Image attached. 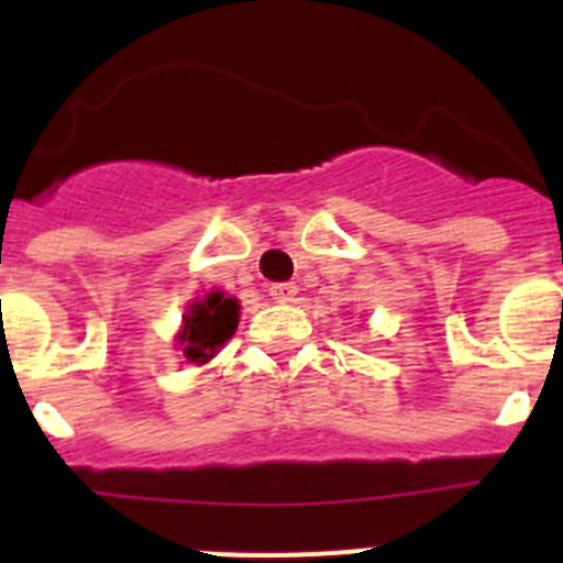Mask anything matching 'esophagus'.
<instances>
[{
    "instance_id": "34e87169",
    "label": "esophagus",
    "mask_w": 563,
    "mask_h": 563,
    "mask_svg": "<svg viewBox=\"0 0 563 563\" xmlns=\"http://www.w3.org/2000/svg\"><path fill=\"white\" fill-rule=\"evenodd\" d=\"M296 292H299L296 282H276V285H271V296L276 301H292Z\"/></svg>"
}]
</instances>
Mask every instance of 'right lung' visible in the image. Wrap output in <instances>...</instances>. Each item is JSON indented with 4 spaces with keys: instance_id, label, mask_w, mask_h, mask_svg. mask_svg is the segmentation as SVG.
<instances>
[{
    "instance_id": "1",
    "label": "right lung",
    "mask_w": 563,
    "mask_h": 563,
    "mask_svg": "<svg viewBox=\"0 0 563 563\" xmlns=\"http://www.w3.org/2000/svg\"><path fill=\"white\" fill-rule=\"evenodd\" d=\"M239 299L224 290H213L196 301H187L181 313L179 333L173 335L176 350L185 353L190 364H208L230 341L239 328Z\"/></svg>"
}]
</instances>
